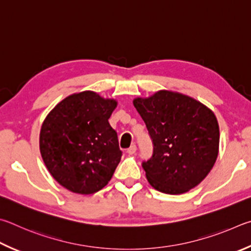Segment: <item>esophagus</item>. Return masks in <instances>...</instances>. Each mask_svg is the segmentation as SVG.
I'll use <instances>...</instances> for the list:
<instances>
[{
	"mask_svg": "<svg viewBox=\"0 0 251 251\" xmlns=\"http://www.w3.org/2000/svg\"><path fill=\"white\" fill-rule=\"evenodd\" d=\"M135 151H137V147H135V144H132V146H131L128 150H126V152H128L129 154H134Z\"/></svg>",
	"mask_w": 251,
	"mask_h": 251,
	"instance_id": "34e87169",
	"label": "esophagus"
}]
</instances>
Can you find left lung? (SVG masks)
<instances>
[{
	"label": "left lung",
	"instance_id": "1",
	"mask_svg": "<svg viewBox=\"0 0 251 251\" xmlns=\"http://www.w3.org/2000/svg\"><path fill=\"white\" fill-rule=\"evenodd\" d=\"M133 105L153 141V155L142 163L150 185L170 195L199 185L218 155L219 126L212 110L190 96L170 90L138 97Z\"/></svg>",
	"mask_w": 251,
	"mask_h": 251
}]
</instances>
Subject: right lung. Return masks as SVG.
I'll return each instance as SVG.
<instances>
[{"instance_id":"add662e5","label":"right lung","mask_w":251,"mask_h":251,"mask_svg":"<svg viewBox=\"0 0 251 251\" xmlns=\"http://www.w3.org/2000/svg\"><path fill=\"white\" fill-rule=\"evenodd\" d=\"M117 100L86 90L66 97L47 114L39 150L47 170L76 194L100 191L111 179L122 152L108 119Z\"/></svg>"}]
</instances>
